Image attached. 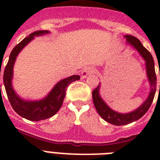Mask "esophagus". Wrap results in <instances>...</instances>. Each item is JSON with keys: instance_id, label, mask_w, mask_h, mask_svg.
Returning <instances> with one entry per match:
<instances>
[{"instance_id": "esophagus-1", "label": "esophagus", "mask_w": 160, "mask_h": 160, "mask_svg": "<svg viewBox=\"0 0 160 160\" xmlns=\"http://www.w3.org/2000/svg\"><path fill=\"white\" fill-rule=\"evenodd\" d=\"M93 72H94V68L91 67V66H87V67L84 68L81 73L82 78H87V75H89V74H90V73H92Z\"/></svg>"}]
</instances>
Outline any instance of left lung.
Segmentation results:
<instances>
[{
	"instance_id": "left-lung-1",
	"label": "left lung",
	"mask_w": 160,
	"mask_h": 160,
	"mask_svg": "<svg viewBox=\"0 0 160 160\" xmlns=\"http://www.w3.org/2000/svg\"><path fill=\"white\" fill-rule=\"evenodd\" d=\"M124 38H126V39H127V43L135 48L146 62L145 63H146L147 74H148L150 86H151V90H150L149 95H148L146 101L144 102L142 105L138 108H137L135 111L127 113V114H121V113H118L116 111H113L112 109L110 108L107 105V103L103 101L99 94V85L93 90L92 92L93 102H94V105L96 108V111L105 121L116 126L126 125V124H129L131 122H135L146 114L148 109L152 105V102H153L155 91H156V82H156V74H155V63H154V59L151 53L142 46L140 41L135 37L131 36V35H125Z\"/></svg>"
}]
</instances>
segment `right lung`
Segmentation results:
<instances>
[{
    "instance_id": "obj_1",
    "label": "right lung",
    "mask_w": 160,
    "mask_h": 160,
    "mask_svg": "<svg viewBox=\"0 0 160 160\" xmlns=\"http://www.w3.org/2000/svg\"><path fill=\"white\" fill-rule=\"evenodd\" d=\"M46 33H49V31H35L32 32L29 36L24 38L19 44H18L12 49L9 55V58L5 68L4 75H3L5 91L12 109L20 116L30 121H40L54 115L62 105L68 86L73 82L80 79L79 75H72L61 80L59 82L55 85L53 90L45 98L39 101H25L21 98L15 93L12 87V78L13 65L16 61L17 56L21 52V50L34 38V36H40Z\"/></svg>"
}]
</instances>
